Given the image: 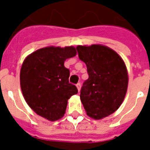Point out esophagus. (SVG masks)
I'll return each instance as SVG.
<instances>
[{
    "label": "esophagus",
    "instance_id": "1",
    "mask_svg": "<svg viewBox=\"0 0 150 150\" xmlns=\"http://www.w3.org/2000/svg\"><path fill=\"white\" fill-rule=\"evenodd\" d=\"M76 86H77L78 90H79V92L80 89H81V83H80V82L77 83V84H76Z\"/></svg>",
    "mask_w": 150,
    "mask_h": 150
}]
</instances>
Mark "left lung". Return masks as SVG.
Segmentation results:
<instances>
[{
  "mask_svg": "<svg viewBox=\"0 0 150 150\" xmlns=\"http://www.w3.org/2000/svg\"><path fill=\"white\" fill-rule=\"evenodd\" d=\"M76 50L89 75L80 91L87 115L95 119L109 116L118 109L125 96L128 82L125 64L116 52L105 46H78Z\"/></svg>",
  "mask_w": 150,
  "mask_h": 150,
  "instance_id": "obj_1",
  "label": "left lung"
}]
</instances>
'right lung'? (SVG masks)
<instances>
[{
    "mask_svg": "<svg viewBox=\"0 0 150 150\" xmlns=\"http://www.w3.org/2000/svg\"><path fill=\"white\" fill-rule=\"evenodd\" d=\"M76 55L75 48L48 47L27 57L20 71V85L29 107L40 116L54 121L64 116L68 100L78 93L69 83L66 59Z\"/></svg>",
    "mask_w": 150,
    "mask_h": 150,
    "instance_id": "add662e5",
    "label": "right lung"
}]
</instances>
